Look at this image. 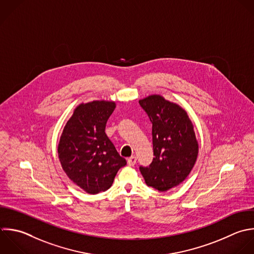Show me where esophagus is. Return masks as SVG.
Wrapping results in <instances>:
<instances>
[{"label":"esophagus","mask_w":254,"mask_h":254,"mask_svg":"<svg viewBox=\"0 0 254 254\" xmlns=\"http://www.w3.org/2000/svg\"><path fill=\"white\" fill-rule=\"evenodd\" d=\"M136 161H137V158L135 156H131L130 158L127 159V163L130 167H133L136 164Z\"/></svg>","instance_id":"esophagus-1"}]
</instances>
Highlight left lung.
Here are the masks:
<instances>
[{
    "label": "left lung",
    "instance_id": "left-lung-1",
    "mask_svg": "<svg viewBox=\"0 0 254 254\" xmlns=\"http://www.w3.org/2000/svg\"><path fill=\"white\" fill-rule=\"evenodd\" d=\"M139 103L152 122L155 156L140 172L147 186L166 191L183 183L196 162L198 143L193 125L183 107L162 95H149Z\"/></svg>",
    "mask_w": 254,
    "mask_h": 254
}]
</instances>
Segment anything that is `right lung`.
I'll return each mask as SVG.
<instances>
[{
    "label": "right lung",
    "instance_id": "right-lung-1",
    "mask_svg": "<svg viewBox=\"0 0 254 254\" xmlns=\"http://www.w3.org/2000/svg\"><path fill=\"white\" fill-rule=\"evenodd\" d=\"M114 101L93 100L77 105L58 146L62 167L73 184L88 193L107 190L126 160L105 134Z\"/></svg>",
    "mask_w": 254,
    "mask_h": 254
}]
</instances>
